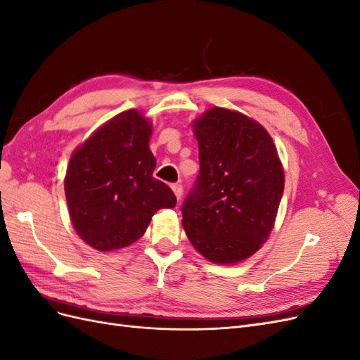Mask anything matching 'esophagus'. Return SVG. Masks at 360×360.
I'll return each instance as SVG.
<instances>
[{
    "label": "esophagus",
    "mask_w": 360,
    "mask_h": 360,
    "mask_svg": "<svg viewBox=\"0 0 360 360\" xmlns=\"http://www.w3.org/2000/svg\"><path fill=\"white\" fill-rule=\"evenodd\" d=\"M171 189H172L174 195H176V198H177V200H180V198H181V195H183V186H181V184H179V183H174L172 186H171Z\"/></svg>",
    "instance_id": "34e87169"
}]
</instances>
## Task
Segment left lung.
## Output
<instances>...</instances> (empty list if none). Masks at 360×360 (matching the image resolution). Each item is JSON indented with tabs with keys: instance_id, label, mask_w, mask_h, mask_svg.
<instances>
[{
	"instance_id": "8db88e82",
	"label": "left lung",
	"mask_w": 360,
	"mask_h": 360,
	"mask_svg": "<svg viewBox=\"0 0 360 360\" xmlns=\"http://www.w3.org/2000/svg\"><path fill=\"white\" fill-rule=\"evenodd\" d=\"M200 174L181 205L183 228L212 263L234 264L261 248L284 193V169L267 130L214 106L193 122Z\"/></svg>"
}]
</instances>
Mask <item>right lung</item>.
I'll use <instances>...</instances> for the list:
<instances>
[{
    "label": "right lung",
    "instance_id": "add662e5",
    "mask_svg": "<svg viewBox=\"0 0 360 360\" xmlns=\"http://www.w3.org/2000/svg\"><path fill=\"white\" fill-rule=\"evenodd\" d=\"M151 124L136 110L115 115L73 151L64 192L76 233L108 252L136 242L153 214L177 198L153 177Z\"/></svg>",
    "mask_w": 360,
    "mask_h": 360
}]
</instances>
